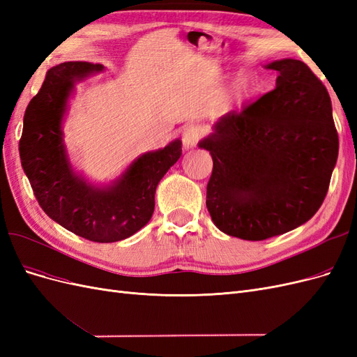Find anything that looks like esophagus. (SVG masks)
I'll return each instance as SVG.
<instances>
[{
  "label": "esophagus",
  "mask_w": 357,
  "mask_h": 357,
  "mask_svg": "<svg viewBox=\"0 0 357 357\" xmlns=\"http://www.w3.org/2000/svg\"><path fill=\"white\" fill-rule=\"evenodd\" d=\"M204 135V128L199 125H188L183 131L181 139H183V146L186 149H192L198 144L199 139Z\"/></svg>",
  "instance_id": "obj_1"
}]
</instances>
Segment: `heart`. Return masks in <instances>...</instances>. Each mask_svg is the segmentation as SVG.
Masks as SVG:
<instances>
[{
	"label": "heart",
	"mask_w": 357,
	"mask_h": 357,
	"mask_svg": "<svg viewBox=\"0 0 357 357\" xmlns=\"http://www.w3.org/2000/svg\"><path fill=\"white\" fill-rule=\"evenodd\" d=\"M256 89V82L252 77V75H240L236 79L229 89V98L232 102H243L244 100H247Z\"/></svg>",
	"instance_id": "1"
}]
</instances>
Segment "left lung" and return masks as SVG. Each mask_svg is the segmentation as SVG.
I'll return each instance as SVG.
<instances>
[{
  "instance_id": "1",
  "label": "left lung",
  "mask_w": 357,
  "mask_h": 357,
  "mask_svg": "<svg viewBox=\"0 0 357 357\" xmlns=\"http://www.w3.org/2000/svg\"><path fill=\"white\" fill-rule=\"evenodd\" d=\"M275 88L222 116L199 142L213 158L207 208L218 228L262 241L308 222L325 199L338 158L328 89L307 63L280 59Z\"/></svg>"
}]
</instances>
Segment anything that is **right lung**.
I'll list each match as a JSON object with an SVG mask.
<instances>
[{
  "instance_id": "right-lung-1",
  "label": "right lung",
  "mask_w": 357,
  "mask_h": 357,
  "mask_svg": "<svg viewBox=\"0 0 357 357\" xmlns=\"http://www.w3.org/2000/svg\"><path fill=\"white\" fill-rule=\"evenodd\" d=\"M102 70L101 63L91 62L50 68L26 107L19 153L40 207L52 220L89 241L114 243L152 219L158 183L181 156V139L138 156L105 188L79 176L63 144L62 121L75 82Z\"/></svg>"
}]
</instances>
